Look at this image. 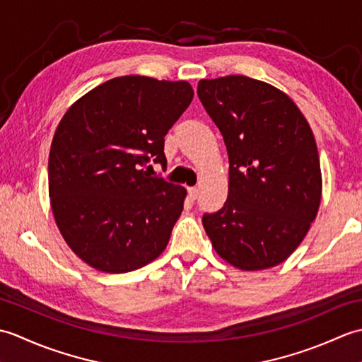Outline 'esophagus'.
Masks as SVG:
<instances>
[{
	"label": "esophagus",
	"mask_w": 362,
	"mask_h": 362,
	"mask_svg": "<svg viewBox=\"0 0 362 362\" xmlns=\"http://www.w3.org/2000/svg\"><path fill=\"white\" fill-rule=\"evenodd\" d=\"M188 194H189V199L191 201H196L197 196H199V188L193 187V188H188Z\"/></svg>",
	"instance_id": "1"
}]
</instances>
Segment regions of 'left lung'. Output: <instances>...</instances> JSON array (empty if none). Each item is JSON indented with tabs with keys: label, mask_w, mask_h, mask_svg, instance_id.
I'll return each instance as SVG.
<instances>
[{
	"label": "left lung",
	"mask_w": 362,
	"mask_h": 362,
	"mask_svg": "<svg viewBox=\"0 0 362 362\" xmlns=\"http://www.w3.org/2000/svg\"><path fill=\"white\" fill-rule=\"evenodd\" d=\"M197 96L224 136L230 163L224 206L202 218L214 250L243 271L283 263L320 205L308 121L286 93L247 76L199 81Z\"/></svg>",
	"instance_id": "1"
}]
</instances>
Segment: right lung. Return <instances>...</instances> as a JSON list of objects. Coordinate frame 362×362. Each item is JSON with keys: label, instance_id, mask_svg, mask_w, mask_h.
I'll return each instance as SVG.
<instances>
[{"label": "right lung", "instance_id": "obj_1", "mask_svg": "<svg viewBox=\"0 0 362 362\" xmlns=\"http://www.w3.org/2000/svg\"><path fill=\"white\" fill-rule=\"evenodd\" d=\"M193 96L185 81L121 76L83 95L60 119L48 161L51 209L64 240L88 266L124 274L166 249L187 189L144 166H166L165 135Z\"/></svg>", "mask_w": 362, "mask_h": 362}]
</instances>
